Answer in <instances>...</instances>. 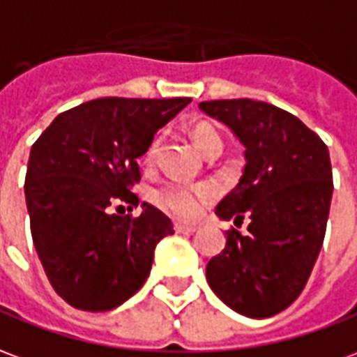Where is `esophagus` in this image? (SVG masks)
<instances>
[{
	"label": "esophagus",
	"instance_id": "esophagus-1",
	"mask_svg": "<svg viewBox=\"0 0 357 357\" xmlns=\"http://www.w3.org/2000/svg\"><path fill=\"white\" fill-rule=\"evenodd\" d=\"M174 230H176V234H193V231H197V226H189V224L176 222L174 224Z\"/></svg>",
	"mask_w": 357,
	"mask_h": 357
}]
</instances>
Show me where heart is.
Returning a JSON list of instances; mask_svg holds the SVG:
<instances>
[{
	"label": "heart",
	"mask_w": 357,
	"mask_h": 357,
	"mask_svg": "<svg viewBox=\"0 0 357 357\" xmlns=\"http://www.w3.org/2000/svg\"><path fill=\"white\" fill-rule=\"evenodd\" d=\"M191 141L203 154L213 151L216 146H222L220 135L214 131L213 127L206 123H199L191 129ZM158 139H154L151 146L144 153V160L153 164L158 156ZM214 197V189L208 183L201 185H183V183H168L154 191V203L160 206L162 211H166L176 218L181 220H191L199 216L203 211V206Z\"/></svg>",
	"instance_id": "heart-1"
}]
</instances>
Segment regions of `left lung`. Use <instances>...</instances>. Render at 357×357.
<instances>
[{
    "instance_id": "1",
    "label": "left lung",
    "mask_w": 357,
    "mask_h": 357,
    "mask_svg": "<svg viewBox=\"0 0 357 357\" xmlns=\"http://www.w3.org/2000/svg\"><path fill=\"white\" fill-rule=\"evenodd\" d=\"M199 109L243 144L238 187L216 206L220 220L248 218V234H226L206 265V282L251 319L273 317L298 300L323 245L333 199L326 144L296 116L249 98L201 102Z\"/></svg>"
}]
</instances>
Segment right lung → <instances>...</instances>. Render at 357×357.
<instances>
[{"label":"right lung","instance_id":"1","mask_svg":"<svg viewBox=\"0 0 357 357\" xmlns=\"http://www.w3.org/2000/svg\"><path fill=\"white\" fill-rule=\"evenodd\" d=\"M191 98H98L59 114L32 144L24 197L34 248L50 284L84 311H109L151 274L156 243L174 234L156 206L137 218L109 213L139 204L137 158Z\"/></svg>","mask_w":357,"mask_h":357}]
</instances>
